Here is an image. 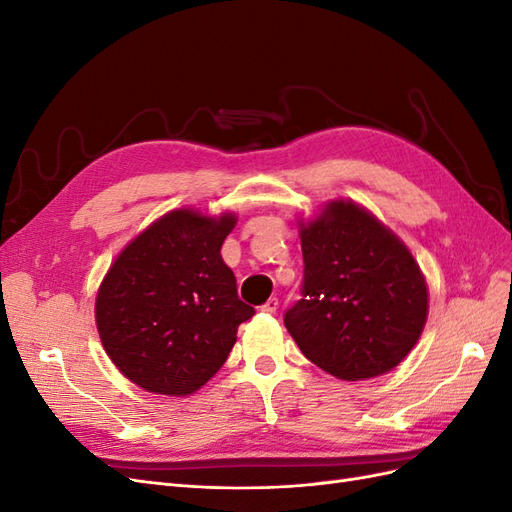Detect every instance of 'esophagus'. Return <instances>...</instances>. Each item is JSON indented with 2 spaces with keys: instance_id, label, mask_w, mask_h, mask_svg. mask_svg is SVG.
<instances>
[{
  "instance_id": "1",
  "label": "esophagus",
  "mask_w": 512,
  "mask_h": 512,
  "mask_svg": "<svg viewBox=\"0 0 512 512\" xmlns=\"http://www.w3.org/2000/svg\"><path fill=\"white\" fill-rule=\"evenodd\" d=\"M277 307H280V301H277L275 297H271L265 305L260 307V312H265V314H275V312H277Z\"/></svg>"
}]
</instances>
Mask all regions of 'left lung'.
Segmentation results:
<instances>
[{
    "mask_svg": "<svg viewBox=\"0 0 512 512\" xmlns=\"http://www.w3.org/2000/svg\"><path fill=\"white\" fill-rule=\"evenodd\" d=\"M301 299L284 324L309 361L339 380L376 378L423 333L425 277L399 237L352 200L301 224Z\"/></svg>",
    "mask_w": 512,
    "mask_h": 512,
    "instance_id": "1",
    "label": "left lung"
}]
</instances>
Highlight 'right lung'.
I'll return each instance as SVG.
<instances>
[{
    "label": "right lung",
    "mask_w": 512,
    "mask_h": 512,
    "mask_svg": "<svg viewBox=\"0 0 512 512\" xmlns=\"http://www.w3.org/2000/svg\"><path fill=\"white\" fill-rule=\"evenodd\" d=\"M237 218L192 209L162 215L104 275L96 299L102 346L123 376L158 395H190L226 363L254 307L237 294L222 243Z\"/></svg>",
    "instance_id": "obj_1"
}]
</instances>
